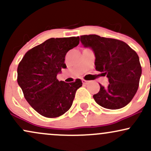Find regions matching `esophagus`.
I'll use <instances>...</instances> for the list:
<instances>
[{
  "mask_svg": "<svg viewBox=\"0 0 151 151\" xmlns=\"http://www.w3.org/2000/svg\"><path fill=\"white\" fill-rule=\"evenodd\" d=\"M89 81L84 80V79H83V80H82V84H84V85H86L87 84H89Z\"/></svg>",
  "mask_w": 151,
  "mask_h": 151,
  "instance_id": "esophagus-1",
  "label": "esophagus"
}]
</instances>
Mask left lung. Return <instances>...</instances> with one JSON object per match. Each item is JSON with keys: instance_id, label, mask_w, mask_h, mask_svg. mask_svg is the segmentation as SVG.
<instances>
[{"instance_id": "left-lung-1", "label": "left lung", "mask_w": 151, "mask_h": 151, "mask_svg": "<svg viewBox=\"0 0 151 151\" xmlns=\"http://www.w3.org/2000/svg\"><path fill=\"white\" fill-rule=\"evenodd\" d=\"M80 41L93 50L96 70L109 79L107 87L99 84V91L93 96L95 101L108 109L126 106L136 94L142 73L137 53L123 41L96 35H81Z\"/></svg>"}]
</instances>
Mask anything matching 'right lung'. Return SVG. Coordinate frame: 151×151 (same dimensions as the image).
<instances>
[{
  "mask_svg": "<svg viewBox=\"0 0 151 151\" xmlns=\"http://www.w3.org/2000/svg\"><path fill=\"white\" fill-rule=\"evenodd\" d=\"M79 37L50 38L25 53L18 67V83L25 99L45 117L62 116L72 106L81 79L66 83L57 75L67 67L65 55L77 47Z\"/></svg>",
  "mask_w": 151,
  "mask_h": 151,
  "instance_id": "right-lung-1",
  "label": "right lung"
}]
</instances>
